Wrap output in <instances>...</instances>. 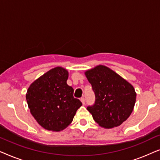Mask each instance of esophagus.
I'll list each match as a JSON object with an SVG mask.
<instances>
[{
  "mask_svg": "<svg viewBox=\"0 0 160 160\" xmlns=\"http://www.w3.org/2000/svg\"><path fill=\"white\" fill-rule=\"evenodd\" d=\"M81 101H82L83 105H85V102H86V100H85L84 98H81Z\"/></svg>",
  "mask_w": 160,
  "mask_h": 160,
  "instance_id": "34e87169",
  "label": "esophagus"
}]
</instances>
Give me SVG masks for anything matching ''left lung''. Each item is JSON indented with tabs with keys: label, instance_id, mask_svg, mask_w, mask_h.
Instances as JSON below:
<instances>
[{
	"label": "left lung",
	"instance_id": "1",
	"mask_svg": "<svg viewBox=\"0 0 160 160\" xmlns=\"http://www.w3.org/2000/svg\"><path fill=\"white\" fill-rule=\"evenodd\" d=\"M85 75L95 93V102L87 108L93 119L105 128L119 126L134 108L136 93L133 87L104 65L87 71Z\"/></svg>",
	"mask_w": 160,
	"mask_h": 160
}]
</instances>
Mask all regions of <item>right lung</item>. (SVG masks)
<instances>
[{
    "mask_svg": "<svg viewBox=\"0 0 160 160\" xmlns=\"http://www.w3.org/2000/svg\"><path fill=\"white\" fill-rule=\"evenodd\" d=\"M68 73L61 67L50 70L30 85L26 100L37 122L48 130L60 131L73 121L82 103L67 84Z\"/></svg>",
    "mask_w": 160,
    "mask_h": 160,
    "instance_id": "obj_1",
    "label": "right lung"
}]
</instances>
